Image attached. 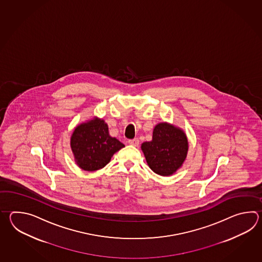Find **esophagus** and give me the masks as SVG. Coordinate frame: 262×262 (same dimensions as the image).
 <instances>
[{
  "label": "esophagus",
  "instance_id": "esophagus-1",
  "mask_svg": "<svg viewBox=\"0 0 262 262\" xmlns=\"http://www.w3.org/2000/svg\"><path fill=\"white\" fill-rule=\"evenodd\" d=\"M128 143L134 146V147H138L139 145V140L138 139H130L128 141Z\"/></svg>",
  "mask_w": 262,
  "mask_h": 262
}]
</instances>
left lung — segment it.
I'll return each mask as SVG.
<instances>
[{"label":"left lung","mask_w":262,"mask_h":262,"mask_svg":"<svg viewBox=\"0 0 262 262\" xmlns=\"http://www.w3.org/2000/svg\"><path fill=\"white\" fill-rule=\"evenodd\" d=\"M140 148L154 172L161 176H170L183 166L189 144L183 129L163 122L155 126L151 140L143 142Z\"/></svg>","instance_id":"1"}]
</instances>
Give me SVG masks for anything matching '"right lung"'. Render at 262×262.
<instances>
[{
	"label": "right lung",
	"mask_w": 262,
	"mask_h": 262,
	"mask_svg": "<svg viewBox=\"0 0 262 262\" xmlns=\"http://www.w3.org/2000/svg\"><path fill=\"white\" fill-rule=\"evenodd\" d=\"M70 147L78 167L86 171H95L107 165L124 145L110 135L103 119L95 116L75 127Z\"/></svg>",
	"instance_id": "obj_1"
}]
</instances>
